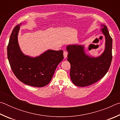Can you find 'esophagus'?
<instances>
[{
    "label": "esophagus",
    "instance_id": "obj_1",
    "mask_svg": "<svg viewBox=\"0 0 120 120\" xmlns=\"http://www.w3.org/2000/svg\"><path fill=\"white\" fill-rule=\"evenodd\" d=\"M68 55V52L66 51H64V58H66L67 56Z\"/></svg>",
    "mask_w": 120,
    "mask_h": 120
}]
</instances>
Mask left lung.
<instances>
[{
  "mask_svg": "<svg viewBox=\"0 0 120 120\" xmlns=\"http://www.w3.org/2000/svg\"><path fill=\"white\" fill-rule=\"evenodd\" d=\"M101 31L105 38V49L97 57L89 56L85 51L84 45L69 44L67 46V60L70 62V78L77 86L85 87L102 78L110 67L112 54V38L106 26L101 24Z\"/></svg>",
  "mask_w": 120,
  "mask_h": 120,
  "instance_id": "obj_1",
  "label": "left lung"
}]
</instances>
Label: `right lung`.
<instances>
[{
  "label": "right lung",
  "mask_w": 120,
  "mask_h": 120,
  "mask_svg": "<svg viewBox=\"0 0 120 120\" xmlns=\"http://www.w3.org/2000/svg\"><path fill=\"white\" fill-rule=\"evenodd\" d=\"M21 24L14 27L10 36L7 46L10 66L15 76L24 84L44 87L50 82L58 65L64 59L63 51L48 50L36 57L24 54L18 42Z\"/></svg>",
  "instance_id": "right-lung-1"
}]
</instances>
